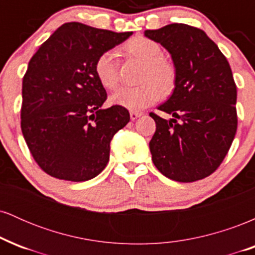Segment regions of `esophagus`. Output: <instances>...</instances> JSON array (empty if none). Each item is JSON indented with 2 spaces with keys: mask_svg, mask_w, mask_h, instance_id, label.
<instances>
[{
  "mask_svg": "<svg viewBox=\"0 0 255 255\" xmlns=\"http://www.w3.org/2000/svg\"><path fill=\"white\" fill-rule=\"evenodd\" d=\"M141 115H142L141 113H136V111H131V113H130V120H133V121H134V120L139 119Z\"/></svg>",
  "mask_w": 255,
  "mask_h": 255,
  "instance_id": "1",
  "label": "esophagus"
}]
</instances>
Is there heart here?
Returning a JSON list of instances; mask_svg holds the SVG:
<instances>
[{"label":"heart","instance_id":"obj_1","mask_svg":"<svg viewBox=\"0 0 255 255\" xmlns=\"http://www.w3.org/2000/svg\"><path fill=\"white\" fill-rule=\"evenodd\" d=\"M125 50L130 57L144 63L140 74L141 85L122 87L113 93L110 103L129 111H140L153 104L160 96L169 93L174 86L175 71L168 61L163 60L159 44L146 37H134L128 40ZM96 77L105 89L114 90L119 85L118 52L104 51L95 62Z\"/></svg>","mask_w":255,"mask_h":255}]
</instances>
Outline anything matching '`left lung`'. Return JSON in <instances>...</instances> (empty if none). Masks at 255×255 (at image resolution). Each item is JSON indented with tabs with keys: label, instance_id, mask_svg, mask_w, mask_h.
<instances>
[{
	"label": "left lung",
	"instance_id": "obj_1",
	"mask_svg": "<svg viewBox=\"0 0 255 255\" xmlns=\"http://www.w3.org/2000/svg\"><path fill=\"white\" fill-rule=\"evenodd\" d=\"M144 34L168 50L175 67V89L158 107L172 119L150 114L156 122L150 141L153 164L177 182L207 177L223 162L238 129L229 62L200 28L170 24Z\"/></svg>",
	"mask_w": 255,
	"mask_h": 255
}]
</instances>
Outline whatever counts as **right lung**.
<instances>
[{"instance_id":"1","label":"right lung","mask_w":255,"mask_h":255,"mask_svg":"<svg viewBox=\"0 0 255 255\" xmlns=\"http://www.w3.org/2000/svg\"><path fill=\"white\" fill-rule=\"evenodd\" d=\"M131 34L67 22L28 62L21 130L34 160L50 176L83 182L107 166L111 139L130 118L118 105L102 109L107 92L95 62Z\"/></svg>"}]
</instances>
